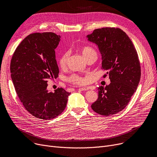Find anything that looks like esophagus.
I'll list each match as a JSON object with an SVG mask.
<instances>
[{"mask_svg": "<svg viewBox=\"0 0 157 157\" xmlns=\"http://www.w3.org/2000/svg\"><path fill=\"white\" fill-rule=\"evenodd\" d=\"M90 89L89 87L85 86V87H81L79 88V90H81V91H86V90H88Z\"/></svg>", "mask_w": 157, "mask_h": 157, "instance_id": "obj_1", "label": "esophagus"}]
</instances>
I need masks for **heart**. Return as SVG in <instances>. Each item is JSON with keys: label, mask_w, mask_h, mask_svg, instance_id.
<instances>
[{"label": "heart", "mask_w": 157, "mask_h": 157, "mask_svg": "<svg viewBox=\"0 0 157 157\" xmlns=\"http://www.w3.org/2000/svg\"><path fill=\"white\" fill-rule=\"evenodd\" d=\"M81 53L83 56H84L85 59H86V57H88L90 55H91L93 53H95V51L93 49H92L90 47H84L82 48L81 49ZM69 58V53H63L59 59V63L60 67H64V66L67 63V60ZM69 81L72 82V83H76V84H85V83H86V78H81L79 77L78 76L76 75H73L69 79Z\"/></svg>", "instance_id": "heart-1"}]
</instances>
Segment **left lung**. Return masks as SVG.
Masks as SVG:
<instances>
[{
    "instance_id": "left-lung-1",
    "label": "left lung",
    "mask_w": 157,
    "mask_h": 157,
    "mask_svg": "<svg viewBox=\"0 0 157 157\" xmlns=\"http://www.w3.org/2000/svg\"><path fill=\"white\" fill-rule=\"evenodd\" d=\"M86 37L98 47L102 69L108 71L111 81L109 85L98 87V97L92 108L104 116L117 114L128 105L141 79L136 49L126 33L118 28L95 29Z\"/></svg>"
}]
</instances>
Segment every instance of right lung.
<instances>
[{
	"mask_svg": "<svg viewBox=\"0 0 157 157\" xmlns=\"http://www.w3.org/2000/svg\"><path fill=\"white\" fill-rule=\"evenodd\" d=\"M60 38L53 32L29 35L16 49L10 65L13 83L25 108L44 120L60 115L71 94L62 88L54 93L47 90L48 80L59 75L55 50Z\"/></svg>",
	"mask_w": 157,
	"mask_h": 157,
	"instance_id": "right-lung-1",
	"label": "right lung"
}]
</instances>
